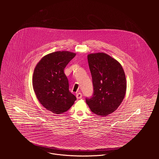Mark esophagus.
Here are the masks:
<instances>
[{
    "label": "esophagus",
    "mask_w": 159,
    "mask_h": 159,
    "mask_svg": "<svg viewBox=\"0 0 159 159\" xmlns=\"http://www.w3.org/2000/svg\"><path fill=\"white\" fill-rule=\"evenodd\" d=\"M82 96H83V95H82V93H80V92L77 93L76 95V98H77V99H80V98H82Z\"/></svg>",
    "instance_id": "obj_1"
}]
</instances>
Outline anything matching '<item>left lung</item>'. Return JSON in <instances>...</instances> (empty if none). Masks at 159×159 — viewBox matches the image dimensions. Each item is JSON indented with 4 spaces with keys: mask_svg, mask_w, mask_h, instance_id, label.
I'll list each match as a JSON object with an SVG mask.
<instances>
[{
    "mask_svg": "<svg viewBox=\"0 0 159 159\" xmlns=\"http://www.w3.org/2000/svg\"><path fill=\"white\" fill-rule=\"evenodd\" d=\"M93 93L86 103L91 111L102 117L115 111L123 101L127 89L125 75L120 64L104 52L88 55Z\"/></svg>",
    "mask_w": 159,
    "mask_h": 159,
    "instance_id": "obj_1",
    "label": "left lung"
}]
</instances>
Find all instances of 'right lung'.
Here are the masks:
<instances>
[{"instance_id": "add662e5", "label": "right lung", "mask_w": 159, "mask_h": 159, "mask_svg": "<svg viewBox=\"0 0 159 159\" xmlns=\"http://www.w3.org/2000/svg\"><path fill=\"white\" fill-rule=\"evenodd\" d=\"M76 53L56 51L43 56L34 69L32 86L39 102L46 109L59 114L68 110L76 100L69 91L64 70Z\"/></svg>"}]
</instances>
